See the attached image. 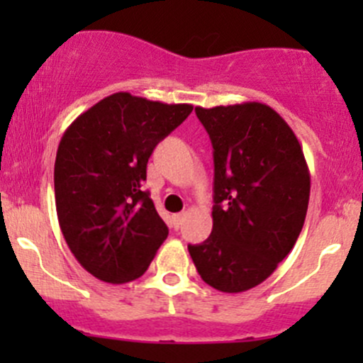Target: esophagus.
Wrapping results in <instances>:
<instances>
[{"label": "esophagus", "instance_id": "esophagus-1", "mask_svg": "<svg viewBox=\"0 0 363 363\" xmlns=\"http://www.w3.org/2000/svg\"><path fill=\"white\" fill-rule=\"evenodd\" d=\"M182 219H184V216H182V214L172 216V225H174V228H179V226L182 225Z\"/></svg>", "mask_w": 363, "mask_h": 363}]
</instances>
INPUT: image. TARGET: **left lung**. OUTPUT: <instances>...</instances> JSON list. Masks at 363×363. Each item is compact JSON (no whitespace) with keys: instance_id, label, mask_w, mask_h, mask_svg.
<instances>
[{"instance_id":"left-lung-1","label":"left lung","mask_w":363,"mask_h":363,"mask_svg":"<svg viewBox=\"0 0 363 363\" xmlns=\"http://www.w3.org/2000/svg\"><path fill=\"white\" fill-rule=\"evenodd\" d=\"M195 112L214 147V207L212 233L188 251L208 286L240 294L294 250L309 205V168L294 130L269 105Z\"/></svg>"}]
</instances>
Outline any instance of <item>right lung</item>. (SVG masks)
Listing matches in <instances>:
<instances>
[{
	"label": "right lung",
	"mask_w": 363,
	"mask_h": 363,
	"mask_svg": "<svg viewBox=\"0 0 363 363\" xmlns=\"http://www.w3.org/2000/svg\"><path fill=\"white\" fill-rule=\"evenodd\" d=\"M193 111L113 93L80 113L61 137L54 193L61 232L96 279L121 284L147 270L168 228L147 191V161Z\"/></svg>",
	"instance_id": "right-lung-1"
}]
</instances>
